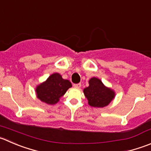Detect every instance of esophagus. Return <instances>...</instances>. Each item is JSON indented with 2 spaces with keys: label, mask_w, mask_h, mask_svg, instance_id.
<instances>
[{
  "label": "esophagus",
  "mask_w": 151,
  "mask_h": 151,
  "mask_svg": "<svg viewBox=\"0 0 151 151\" xmlns=\"http://www.w3.org/2000/svg\"><path fill=\"white\" fill-rule=\"evenodd\" d=\"M73 86L75 88H80L81 87V83H77V84H74Z\"/></svg>",
  "instance_id": "esophagus-1"
}]
</instances>
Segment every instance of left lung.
I'll use <instances>...</instances> for the list:
<instances>
[{"mask_svg": "<svg viewBox=\"0 0 151 151\" xmlns=\"http://www.w3.org/2000/svg\"><path fill=\"white\" fill-rule=\"evenodd\" d=\"M83 91L89 105L96 108L106 106L114 97V92L105 87L102 81L96 77L89 80V86Z\"/></svg>", "mask_w": 151, "mask_h": 151, "instance_id": "left-lung-1", "label": "left lung"}]
</instances>
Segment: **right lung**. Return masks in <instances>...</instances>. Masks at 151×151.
<instances>
[{
  "label": "right lung",
  "mask_w": 151,
  "mask_h": 151,
  "mask_svg": "<svg viewBox=\"0 0 151 151\" xmlns=\"http://www.w3.org/2000/svg\"><path fill=\"white\" fill-rule=\"evenodd\" d=\"M71 86L69 80H64L60 74L55 73L45 83L37 87V96L42 102L53 105L59 101L60 98L63 96Z\"/></svg>",
  "instance_id": "right-lung-1"
}]
</instances>
